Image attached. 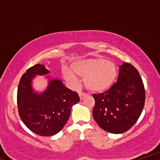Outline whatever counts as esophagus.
<instances>
[{
    "mask_svg": "<svg viewBox=\"0 0 160 160\" xmlns=\"http://www.w3.org/2000/svg\"><path fill=\"white\" fill-rule=\"evenodd\" d=\"M86 95H86V93H83V92H80V93H79V96H80V100H82V99L85 98Z\"/></svg>",
    "mask_w": 160,
    "mask_h": 160,
    "instance_id": "34e87169",
    "label": "esophagus"
}]
</instances>
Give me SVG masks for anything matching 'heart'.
Segmentation results:
<instances>
[{"instance_id":"obj_1","label":"heart","mask_w":160,"mask_h":160,"mask_svg":"<svg viewBox=\"0 0 160 160\" xmlns=\"http://www.w3.org/2000/svg\"><path fill=\"white\" fill-rule=\"evenodd\" d=\"M71 69L73 72L66 68L62 69V74L65 80L72 85H78L77 75L84 78V84L88 90L95 93L111 89L118 74V69L113 62L100 57L77 60L71 63Z\"/></svg>"}]
</instances>
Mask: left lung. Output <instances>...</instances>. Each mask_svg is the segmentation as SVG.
Segmentation results:
<instances>
[{
    "label": "left lung",
    "mask_w": 160,
    "mask_h": 160,
    "mask_svg": "<svg viewBox=\"0 0 160 160\" xmlns=\"http://www.w3.org/2000/svg\"><path fill=\"white\" fill-rule=\"evenodd\" d=\"M92 114L102 129L120 134L128 131L140 117L144 106V83L138 70L128 63L120 65L117 82L109 90L93 94Z\"/></svg>",
    "instance_id": "left-lung-1"
}]
</instances>
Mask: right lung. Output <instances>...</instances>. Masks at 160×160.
<instances>
[{
    "instance_id": "obj_1",
    "label": "right lung",
    "mask_w": 160,
    "mask_h": 160,
    "mask_svg": "<svg viewBox=\"0 0 160 160\" xmlns=\"http://www.w3.org/2000/svg\"><path fill=\"white\" fill-rule=\"evenodd\" d=\"M50 73L44 65H34L22 76L18 86L19 114L31 131L41 136H51L60 132L71 115V109L80 102L76 92L64 85L61 80L47 75L48 85L44 91H36L32 80L36 76Z\"/></svg>"
}]
</instances>
